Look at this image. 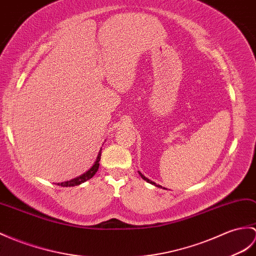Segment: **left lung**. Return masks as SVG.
I'll list each match as a JSON object with an SVG mask.
<instances>
[{
    "label": "left lung",
    "instance_id": "1",
    "mask_svg": "<svg viewBox=\"0 0 256 256\" xmlns=\"http://www.w3.org/2000/svg\"><path fill=\"white\" fill-rule=\"evenodd\" d=\"M140 176L142 178V179H144L146 182H148V183H152V184H154V186H158V188H162V186H159V184H156L155 182H152V181H150V179H147V178H146L145 176H142V174H140Z\"/></svg>",
    "mask_w": 256,
    "mask_h": 256
}]
</instances>
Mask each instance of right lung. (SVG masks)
Returning a JSON list of instances; mask_svg holds the SVG:
<instances>
[{
	"instance_id": "obj_1",
	"label": "right lung",
	"mask_w": 256,
	"mask_h": 256,
	"mask_svg": "<svg viewBox=\"0 0 256 256\" xmlns=\"http://www.w3.org/2000/svg\"><path fill=\"white\" fill-rule=\"evenodd\" d=\"M100 157H101V150L98 154V157L96 159V162L92 164V167L89 169L88 171H86L85 174H80V176H76L74 179L70 180V181H65V182H61V183H58V186H80V184L86 182L87 180L92 179V178L96 174V172L98 171L99 168V162H100Z\"/></svg>"
}]
</instances>
